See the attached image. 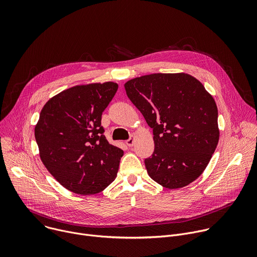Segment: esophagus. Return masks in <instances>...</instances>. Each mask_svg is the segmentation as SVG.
I'll list each match as a JSON object with an SVG mask.
<instances>
[{"label": "esophagus", "instance_id": "1", "mask_svg": "<svg viewBox=\"0 0 257 257\" xmlns=\"http://www.w3.org/2000/svg\"><path fill=\"white\" fill-rule=\"evenodd\" d=\"M126 144L128 145V146H133V144H134V136H131L128 140H126Z\"/></svg>", "mask_w": 257, "mask_h": 257}]
</instances>
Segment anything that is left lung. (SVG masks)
Segmentation results:
<instances>
[{"label":"left lung","instance_id":"8db88e82","mask_svg":"<svg viewBox=\"0 0 257 257\" xmlns=\"http://www.w3.org/2000/svg\"><path fill=\"white\" fill-rule=\"evenodd\" d=\"M124 86L154 131L155 151L144 161L150 177L169 189L189 185L203 173L218 142L213 97L186 73H155Z\"/></svg>","mask_w":257,"mask_h":257}]
</instances>
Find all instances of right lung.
I'll return each mask as SVG.
<instances>
[{
  "mask_svg": "<svg viewBox=\"0 0 257 257\" xmlns=\"http://www.w3.org/2000/svg\"><path fill=\"white\" fill-rule=\"evenodd\" d=\"M118 90L115 82L76 85L44 105L34 136L40 157L66 189L92 195L116 179L123 151L103 135L101 115Z\"/></svg>",
  "mask_w": 257,
  "mask_h": 257,
  "instance_id": "obj_1",
  "label": "right lung"
}]
</instances>
